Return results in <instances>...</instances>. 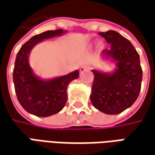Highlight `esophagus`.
<instances>
[{"label": "esophagus", "mask_w": 155, "mask_h": 155, "mask_svg": "<svg viewBox=\"0 0 155 155\" xmlns=\"http://www.w3.org/2000/svg\"><path fill=\"white\" fill-rule=\"evenodd\" d=\"M88 69H89V67H82L80 68V73H83V72H84L85 71H87Z\"/></svg>", "instance_id": "obj_1"}]
</instances>
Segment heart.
<instances>
[{
    "label": "heart",
    "instance_id": "1",
    "mask_svg": "<svg viewBox=\"0 0 155 155\" xmlns=\"http://www.w3.org/2000/svg\"><path fill=\"white\" fill-rule=\"evenodd\" d=\"M104 47V44L102 42V41H100L99 43H98V48L100 49V50H103Z\"/></svg>",
    "mask_w": 155,
    "mask_h": 155
}]
</instances>
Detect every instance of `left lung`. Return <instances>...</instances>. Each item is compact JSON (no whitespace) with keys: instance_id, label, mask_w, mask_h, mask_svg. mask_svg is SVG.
<instances>
[{"instance_id":"left-lung-1","label":"left lung","mask_w":155,"mask_h":155,"mask_svg":"<svg viewBox=\"0 0 155 155\" xmlns=\"http://www.w3.org/2000/svg\"><path fill=\"white\" fill-rule=\"evenodd\" d=\"M110 49L103 51V60L116 65L114 71L92 70L94 78L90 100L94 108L108 115L120 114L131 107L140 93L143 71L139 55L133 44L116 31L100 32Z\"/></svg>"}]
</instances>
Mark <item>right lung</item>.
Listing matches in <instances>:
<instances>
[{"label": "right lung", "instance_id": "obj_1", "mask_svg": "<svg viewBox=\"0 0 155 155\" xmlns=\"http://www.w3.org/2000/svg\"><path fill=\"white\" fill-rule=\"evenodd\" d=\"M67 32L56 29L35 35L21 47L17 55L13 69L15 92L22 108L32 115L48 117L61 111L67 103L68 85L79 77L78 70H76L67 75L42 79L29 65V55L36 45Z\"/></svg>", "mask_w": 155, "mask_h": 155}]
</instances>
